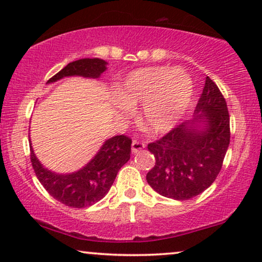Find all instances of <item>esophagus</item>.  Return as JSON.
Returning <instances> with one entry per match:
<instances>
[{
    "label": "esophagus",
    "instance_id": "esophagus-1",
    "mask_svg": "<svg viewBox=\"0 0 262 262\" xmlns=\"http://www.w3.org/2000/svg\"><path fill=\"white\" fill-rule=\"evenodd\" d=\"M144 148H145L144 143L139 142V141H137V139H134V142H132V152L138 154L139 151H142Z\"/></svg>",
    "mask_w": 262,
    "mask_h": 262
}]
</instances>
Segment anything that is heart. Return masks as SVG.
<instances>
[{"label":"heart","instance_id":"heart-1","mask_svg":"<svg viewBox=\"0 0 262 262\" xmlns=\"http://www.w3.org/2000/svg\"><path fill=\"white\" fill-rule=\"evenodd\" d=\"M192 81L181 69L145 68L131 73L119 84L120 108L142 105L141 124L154 134L173 127L191 102Z\"/></svg>","mask_w":262,"mask_h":262}]
</instances>
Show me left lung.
Wrapping results in <instances>:
<instances>
[{"label":"left lung","mask_w":262,"mask_h":262,"mask_svg":"<svg viewBox=\"0 0 262 262\" xmlns=\"http://www.w3.org/2000/svg\"><path fill=\"white\" fill-rule=\"evenodd\" d=\"M229 143L227 102L217 84L206 76L194 118L148 144L156 162L146 174V181L167 198L191 199L216 180Z\"/></svg>","instance_id":"obj_1"}]
</instances>
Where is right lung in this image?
I'll return each mask as SVG.
<instances>
[{
  "label": "right lung",
  "mask_w": 262,
  "mask_h": 262,
  "mask_svg": "<svg viewBox=\"0 0 262 262\" xmlns=\"http://www.w3.org/2000/svg\"><path fill=\"white\" fill-rule=\"evenodd\" d=\"M106 64L99 58L75 60L50 78L48 83L67 76L98 78L106 70ZM131 143V138L124 135L107 139L94 159L71 174H56L42 167L30 144L31 162L38 180L50 195L64 205L82 209L98 203L108 193L118 171L130 160Z\"/></svg>",
  "instance_id": "1"
}]
</instances>
